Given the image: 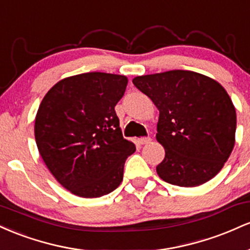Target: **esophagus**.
Masks as SVG:
<instances>
[{
  "mask_svg": "<svg viewBox=\"0 0 250 250\" xmlns=\"http://www.w3.org/2000/svg\"><path fill=\"white\" fill-rule=\"evenodd\" d=\"M150 141H151L150 137H145V139H140L139 143L140 145H147V143H149Z\"/></svg>",
  "mask_w": 250,
  "mask_h": 250,
  "instance_id": "obj_1",
  "label": "esophagus"
}]
</instances>
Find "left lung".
Here are the masks:
<instances>
[{
	"instance_id": "8db88e82",
	"label": "left lung",
	"mask_w": 250,
	"mask_h": 250,
	"mask_svg": "<svg viewBox=\"0 0 250 250\" xmlns=\"http://www.w3.org/2000/svg\"><path fill=\"white\" fill-rule=\"evenodd\" d=\"M133 83L160 111L156 140L166 155L157 175L180 187L213 179L235 145L236 111L226 89L189 70L137 76Z\"/></svg>"
}]
</instances>
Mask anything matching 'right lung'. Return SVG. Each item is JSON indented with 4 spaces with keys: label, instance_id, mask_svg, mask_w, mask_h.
Here are the masks:
<instances>
[{
    "label": "right lung",
    "instance_id": "1",
    "mask_svg": "<svg viewBox=\"0 0 250 250\" xmlns=\"http://www.w3.org/2000/svg\"><path fill=\"white\" fill-rule=\"evenodd\" d=\"M128 79L84 73L63 79L43 97L35 140L45 166L67 190L80 197L111 193L123 180L135 145L123 139L115 113Z\"/></svg>",
    "mask_w": 250,
    "mask_h": 250
}]
</instances>
